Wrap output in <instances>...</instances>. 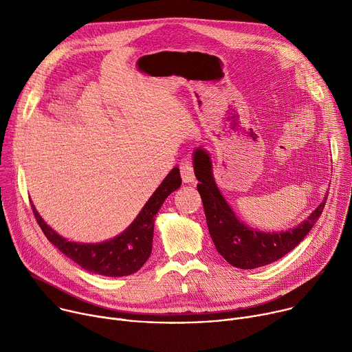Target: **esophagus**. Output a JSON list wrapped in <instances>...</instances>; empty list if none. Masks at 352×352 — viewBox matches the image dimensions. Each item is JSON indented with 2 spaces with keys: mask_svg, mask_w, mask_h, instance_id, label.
Returning <instances> with one entry per match:
<instances>
[{
  "mask_svg": "<svg viewBox=\"0 0 352 352\" xmlns=\"http://www.w3.org/2000/svg\"><path fill=\"white\" fill-rule=\"evenodd\" d=\"M179 173L182 177V181L186 184H190L195 181V173H193V166L192 160L189 157H184L179 162Z\"/></svg>",
  "mask_w": 352,
  "mask_h": 352,
  "instance_id": "esophagus-1",
  "label": "esophagus"
}]
</instances>
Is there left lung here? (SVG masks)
<instances>
[{
    "instance_id": "left-lung-1",
    "label": "left lung",
    "mask_w": 352,
    "mask_h": 352,
    "mask_svg": "<svg viewBox=\"0 0 352 352\" xmlns=\"http://www.w3.org/2000/svg\"><path fill=\"white\" fill-rule=\"evenodd\" d=\"M193 170L199 181L196 188L202 197L210 236L217 252L234 267L256 269L285 256L307 236L326 205L327 197L307 220L287 231H256L239 221L226 202L213 177L212 160L202 147L193 153Z\"/></svg>"
}]
</instances>
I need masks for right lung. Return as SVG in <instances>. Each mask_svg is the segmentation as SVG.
Segmentation results:
<instances>
[{
  "mask_svg": "<svg viewBox=\"0 0 352 352\" xmlns=\"http://www.w3.org/2000/svg\"><path fill=\"white\" fill-rule=\"evenodd\" d=\"M181 182L179 168L174 167L148 197L133 223L116 238L100 243L71 242L63 238L47 226L33 205L32 209L47 239L82 269L106 277H122L136 273L152 254L155 217L167 196L178 189Z\"/></svg>",
  "mask_w": 352,
  "mask_h": 352,
  "instance_id": "1",
  "label": "right lung"
}]
</instances>
